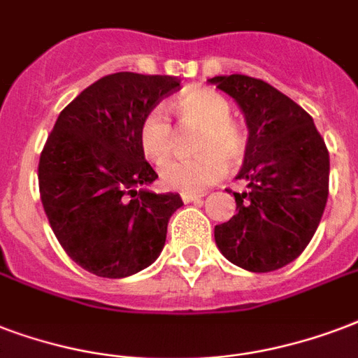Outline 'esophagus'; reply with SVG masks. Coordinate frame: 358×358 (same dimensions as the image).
<instances>
[{"label": "esophagus", "mask_w": 358, "mask_h": 358, "mask_svg": "<svg viewBox=\"0 0 358 358\" xmlns=\"http://www.w3.org/2000/svg\"><path fill=\"white\" fill-rule=\"evenodd\" d=\"M203 197L204 195H201V193H182V201L184 203H197Z\"/></svg>", "instance_id": "obj_1"}]
</instances>
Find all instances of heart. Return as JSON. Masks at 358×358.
I'll return each instance as SVG.
<instances>
[{"label":"heart","instance_id":"heart-1","mask_svg":"<svg viewBox=\"0 0 358 358\" xmlns=\"http://www.w3.org/2000/svg\"><path fill=\"white\" fill-rule=\"evenodd\" d=\"M174 108L180 120L199 129L193 159H173L159 169L165 187L182 193H199L214 184L225 173V163L244 157L245 135L231 120L229 101L214 90L199 88L180 95ZM138 143L144 155L154 163H163L173 154V127L163 106H152L138 127Z\"/></svg>","mask_w":358,"mask_h":358}]
</instances>
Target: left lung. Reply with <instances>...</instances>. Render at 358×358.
<instances>
[{"label":"left lung","mask_w":358,"mask_h":358,"mask_svg":"<svg viewBox=\"0 0 358 358\" xmlns=\"http://www.w3.org/2000/svg\"><path fill=\"white\" fill-rule=\"evenodd\" d=\"M231 95L248 125L244 165L233 193L236 214L215 225L223 257L250 272H272L304 252L329 197V150L312 116L268 82L245 75L208 78Z\"/></svg>","instance_id":"1"}]
</instances>
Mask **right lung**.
Here are the masks:
<instances>
[{"label": "right lung", "mask_w": 358, "mask_h": 358, "mask_svg": "<svg viewBox=\"0 0 358 358\" xmlns=\"http://www.w3.org/2000/svg\"><path fill=\"white\" fill-rule=\"evenodd\" d=\"M180 88L178 76L114 73L59 113L39 159L43 208L76 264L127 278L159 257L178 193L146 189L157 178L138 143L144 114Z\"/></svg>", "instance_id": "right-lung-1"}]
</instances>
